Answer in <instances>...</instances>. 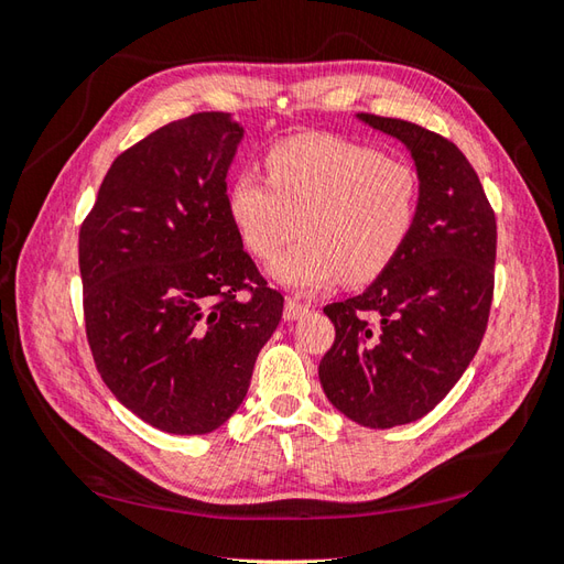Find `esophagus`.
Returning <instances> with one entry per match:
<instances>
[{
	"label": "esophagus",
	"mask_w": 564,
	"mask_h": 564,
	"mask_svg": "<svg viewBox=\"0 0 564 564\" xmlns=\"http://www.w3.org/2000/svg\"><path fill=\"white\" fill-rule=\"evenodd\" d=\"M307 313H310L307 305L293 301V297H291V301H285V307H283V319H285V322H295V319L305 317Z\"/></svg>",
	"instance_id": "obj_1"
}]
</instances>
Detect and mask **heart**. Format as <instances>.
Masks as SVG:
<instances>
[{
  "label": "heart",
  "instance_id": "1",
  "mask_svg": "<svg viewBox=\"0 0 564 564\" xmlns=\"http://www.w3.org/2000/svg\"><path fill=\"white\" fill-rule=\"evenodd\" d=\"M269 176L237 174L227 218L259 259H271L301 230L303 239L269 267L271 279L310 295L368 283L390 267L412 235L419 182L412 166L349 140L305 135L275 148Z\"/></svg>",
  "mask_w": 564,
  "mask_h": 564
}]
</instances>
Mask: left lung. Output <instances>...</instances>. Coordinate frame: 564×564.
<instances>
[{
    "mask_svg": "<svg viewBox=\"0 0 564 564\" xmlns=\"http://www.w3.org/2000/svg\"><path fill=\"white\" fill-rule=\"evenodd\" d=\"M356 118L412 154L416 220L364 293L325 307L337 339L322 358L319 382L351 422L392 429L434 410L480 349L495 291L497 220L453 142L398 118Z\"/></svg>",
    "mask_w": 564,
    "mask_h": 564,
    "instance_id": "1",
    "label": "left lung"
}]
</instances>
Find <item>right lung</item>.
<instances>
[{
    "mask_svg": "<svg viewBox=\"0 0 564 564\" xmlns=\"http://www.w3.org/2000/svg\"><path fill=\"white\" fill-rule=\"evenodd\" d=\"M242 138L230 113L154 130L118 154L79 230L94 364L118 402L166 434H210L237 412L283 315L227 218Z\"/></svg>",
    "mask_w": 564,
    "mask_h": 564,
    "instance_id": "obj_1",
    "label": "right lung"
}]
</instances>
